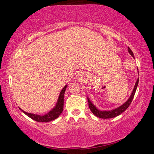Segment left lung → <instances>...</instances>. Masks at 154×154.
<instances>
[{
    "mask_svg": "<svg viewBox=\"0 0 154 154\" xmlns=\"http://www.w3.org/2000/svg\"><path fill=\"white\" fill-rule=\"evenodd\" d=\"M128 51L130 55H131L134 58V54H133V52L132 51L131 49H130L129 48H128ZM138 83H139V78H138V79L137 80V82L135 83L134 89H133V90H132V92L131 94V95L130 96L129 98L128 99V100L126 101V102H125L123 105H122L121 106H118V108L112 109V110H110V111H100L96 108V106L94 105L92 102H91L90 98L87 97L90 109L91 110V111L92 112V113L94 115V116H96V117H98V118H100L109 119V118H115V117L118 116L119 115H120L121 113H123L124 111H126L128 109V107L130 106V103H132V100L134 98L135 92H136Z\"/></svg>",
    "mask_w": 154,
    "mask_h": 154,
    "instance_id": "8db88e82",
    "label": "left lung"
}]
</instances>
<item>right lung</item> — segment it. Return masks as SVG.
<instances>
[{"label":"right lung","mask_w":154,"mask_h":154,"mask_svg":"<svg viewBox=\"0 0 154 154\" xmlns=\"http://www.w3.org/2000/svg\"><path fill=\"white\" fill-rule=\"evenodd\" d=\"M67 85H65V86L62 88L60 93V95L58 96V101L56 104V105L54 107L51 109V110L48 112L47 114L43 115V116H40V115L37 114H34V113H27L24 111H23L22 109L20 108L21 111H22L23 113L26 115L27 116L29 117L31 119H32L33 120H35L38 122H51L54 119L58 118L60 115L62 113V111H63V107H64V92L65 90L66 89Z\"/></svg>","instance_id":"add662e5"}]
</instances>
